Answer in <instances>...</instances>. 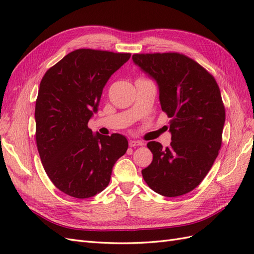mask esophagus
<instances>
[{
  "mask_svg": "<svg viewBox=\"0 0 254 254\" xmlns=\"http://www.w3.org/2000/svg\"><path fill=\"white\" fill-rule=\"evenodd\" d=\"M141 145H142V142H140V141H134V140L129 141L130 147H135V146H141Z\"/></svg>",
  "mask_w": 254,
  "mask_h": 254,
  "instance_id": "obj_1",
  "label": "esophagus"
}]
</instances>
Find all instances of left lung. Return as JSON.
I'll return each instance as SVG.
<instances>
[{
	"label": "left lung",
	"instance_id": "1",
	"mask_svg": "<svg viewBox=\"0 0 254 254\" xmlns=\"http://www.w3.org/2000/svg\"><path fill=\"white\" fill-rule=\"evenodd\" d=\"M132 60L156 80L161 108L171 118V145L148 142L153 158L143 178L160 195H184L200 184L218 156L226 121L219 87L204 67L179 53L134 54Z\"/></svg>",
	"mask_w": 254,
	"mask_h": 254
}]
</instances>
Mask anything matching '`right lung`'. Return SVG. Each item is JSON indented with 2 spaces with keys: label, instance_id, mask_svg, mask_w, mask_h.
Wrapping results in <instances>:
<instances>
[{
  "label": "right lung",
  "instance_id": "1",
  "mask_svg": "<svg viewBox=\"0 0 254 254\" xmlns=\"http://www.w3.org/2000/svg\"><path fill=\"white\" fill-rule=\"evenodd\" d=\"M129 53L79 49L44 74L36 101V142L44 171L58 190L75 198L104 190L112 168L125 155L124 135L93 133L89 120L97 112L111 75Z\"/></svg>",
  "mask_w": 254,
  "mask_h": 254
}]
</instances>
